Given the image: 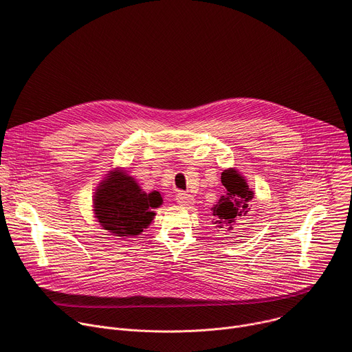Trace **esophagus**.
Listing matches in <instances>:
<instances>
[{
    "instance_id": "esophagus-1",
    "label": "esophagus",
    "mask_w": 352,
    "mask_h": 352,
    "mask_svg": "<svg viewBox=\"0 0 352 352\" xmlns=\"http://www.w3.org/2000/svg\"><path fill=\"white\" fill-rule=\"evenodd\" d=\"M175 200H177V204H179L182 206H189V205H192L195 202L193 197L189 193H186V192H178L175 195Z\"/></svg>"
}]
</instances>
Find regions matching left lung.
<instances>
[{
  "label": "left lung",
  "mask_w": 352,
  "mask_h": 352,
  "mask_svg": "<svg viewBox=\"0 0 352 352\" xmlns=\"http://www.w3.org/2000/svg\"><path fill=\"white\" fill-rule=\"evenodd\" d=\"M221 184L226 186V193L212 209L214 216L213 224L234 234L241 226L246 224L245 221L250 216L249 202L254 197V192L235 170H226L221 174Z\"/></svg>",
  "instance_id": "8db88e82"
}]
</instances>
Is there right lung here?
<instances>
[{"mask_svg":"<svg viewBox=\"0 0 352 352\" xmlns=\"http://www.w3.org/2000/svg\"><path fill=\"white\" fill-rule=\"evenodd\" d=\"M163 204L157 190L143 192L132 177L113 173L94 195L98 223L117 236H133L143 232L155 217L153 209Z\"/></svg>","mask_w":352,"mask_h":352,"instance_id":"add662e5","label":"right lung"}]
</instances>
